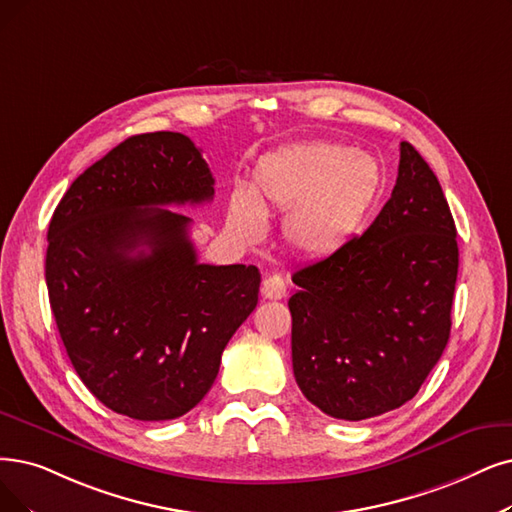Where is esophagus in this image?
<instances>
[{"label": "esophagus", "instance_id": "esophagus-1", "mask_svg": "<svg viewBox=\"0 0 512 512\" xmlns=\"http://www.w3.org/2000/svg\"><path fill=\"white\" fill-rule=\"evenodd\" d=\"M285 294H288V283L281 275H269L262 281V296L269 300H281Z\"/></svg>", "mask_w": 512, "mask_h": 512}]
</instances>
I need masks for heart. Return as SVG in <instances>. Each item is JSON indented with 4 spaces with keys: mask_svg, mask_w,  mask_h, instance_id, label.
Segmentation results:
<instances>
[{
    "mask_svg": "<svg viewBox=\"0 0 512 512\" xmlns=\"http://www.w3.org/2000/svg\"><path fill=\"white\" fill-rule=\"evenodd\" d=\"M382 187L374 155L334 142H304L264 159L250 191L229 199L227 224L233 237L256 243L264 235V214L288 212L283 233L296 250L327 256L349 241Z\"/></svg>",
    "mask_w": 512,
    "mask_h": 512,
    "instance_id": "1",
    "label": "heart"
}]
</instances>
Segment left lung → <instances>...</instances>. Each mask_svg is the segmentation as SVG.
Wrapping results in <instances>:
<instances>
[{
    "label": "left lung",
    "mask_w": 512,
    "mask_h": 512,
    "mask_svg": "<svg viewBox=\"0 0 512 512\" xmlns=\"http://www.w3.org/2000/svg\"><path fill=\"white\" fill-rule=\"evenodd\" d=\"M456 277L447 199L422 155L401 142L395 189L370 229L292 277L302 395L353 422L410 401L447 346Z\"/></svg>",
    "instance_id": "obj_1"
}]
</instances>
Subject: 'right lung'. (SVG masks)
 <instances>
[{
	"instance_id": "add662e5",
	"label": "right lung",
	"mask_w": 512,
	"mask_h": 512,
	"mask_svg": "<svg viewBox=\"0 0 512 512\" xmlns=\"http://www.w3.org/2000/svg\"><path fill=\"white\" fill-rule=\"evenodd\" d=\"M214 197L193 140L130 136L60 199L46 283L67 355L90 393L134 420H172L206 397L224 346L258 304L260 273L199 264L191 218Z\"/></svg>"
}]
</instances>
